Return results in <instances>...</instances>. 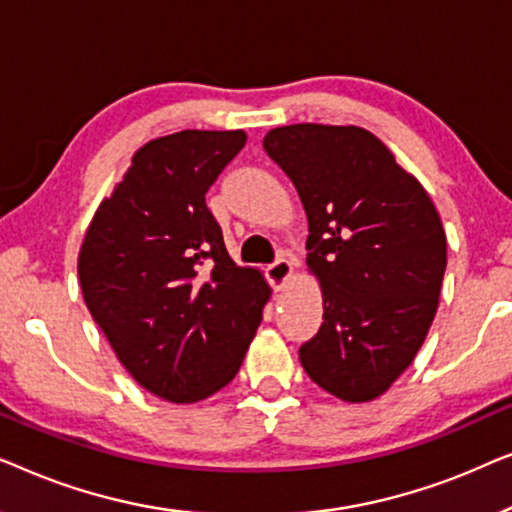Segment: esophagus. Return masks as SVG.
Instances as JSON below:
<instances>
[{
  "instance_id": "esophagus-1",
  "label": "esophagus",
  "mask_w": 512,
  "mask_h": 512,
  "mask_svg": "<svg viewBox=\"0 0 512 512\" xmlns=\"http://www.w3.org/2000/svg\"><path fill=\"white\" fill-rule=\"evenodd\" d=\"M291 275H293V265L291 261H286V258H277L275 263H270L268 268H265V277H268V282L275 291H282L284 284L291 279Z\"/></svg>"
}]
</instances>
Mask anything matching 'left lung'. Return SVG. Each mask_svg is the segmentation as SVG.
I'll return each mask as SVG.
<instances>
[{
  "label": "left lung",
  "instance_id": "obj_1",
  "mask_svg": "<svg viewBox=\"0 0 512 512\" xmlns=\"http://www.w3.org/2000/svg\"><path fill=\"white\" fill-rule=\"evenodd\" d=\"M263 146L303 202L307 270L324 298V324L300 363L340 401H373L410 366L436 317L443 221L373 132L298 123L270 130Z\"/></svg>",
  "mask_w": 512,
  "mask_h": 512
}]
</instances>
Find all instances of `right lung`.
<instances>
[{"instance_id":"add662e5","label":"right lung","mask_w":512,"mask_h":512,"mask_svg":"<svg viewBox=\"0 0 512 512\" xmlns=\"http://www.w3.org/2000/svg\"><path fill=\"white\" fill-rule=\"evenodd\" d=\"M247 144L242 130L146 142L90 221L79 279L125 370L170 403H198L237 375L270 286L228 256L205 193Z\"/></svg>"}]
</instances>
